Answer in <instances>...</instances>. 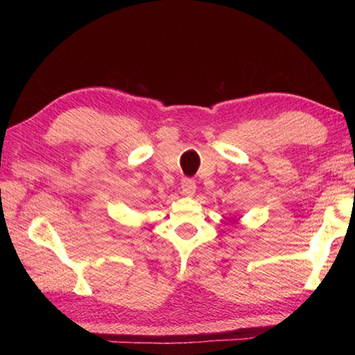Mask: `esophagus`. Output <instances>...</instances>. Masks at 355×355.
Segmentation results:
<instances>
[{"label": "esophagus", "instance_id": "esophagus-1", "mask_svg": "<svg viewBox=\"0 0 355 355\" xmlns=\"http://www.w3.org/2000/svg\"><path fill=\"white\" fill-rule=\"evenodd\" d=\"M196 182L194 180H189V178H186V180H183L182 182V194L183 196H186V197H192L196 194Z\"/></svg>", "mask_w": 355, "mask_h": 355}]
</instances>
